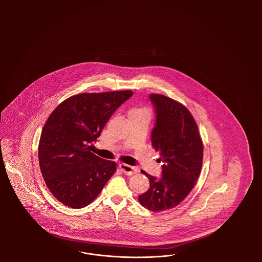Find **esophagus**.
Masks as SVG:
<instances>
[{"instance_id": "esophagus-1", "label": "esophagus", "mask_w": 262, "mask_h": 262, "mask_svg": "<svg viewBox=\"0 0 262 262\" xmlns=\"http://www.w3.org/2000/svg\"><path fill=\"white\" fill-rule=\"evenodd\" d=\"M119 167L120 169L122 170V172L125 174H127V176H130V174H134L136 173V168L135 167L127 165V164H125V163H120Z\"/></svg>"}]
</instances>
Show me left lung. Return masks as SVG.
<instances>
[{
	"mask_svg": "<svg viewBox=\"0 0 262 262\" xmlns=\"http://www.w3.org/2000/svg\"><path fill=\"white\" fill-rule=\"evenodd\" d=\"M155 111L151 146L163 162L159 178L147 174L150 188L139 195L140 204L159 212L179 206L190 193L203 164V142L189 111L171 98L150 94Z\"/></svg>",
	"mask_w": 262,
	"mask_h": 262,
	"instance_id": "left-lung-1",
	"label": "left lung"
}]
</instances>
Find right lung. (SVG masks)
<instances>
[{"label": "right lung", "mask_w": 262, "mask_h": 262, "mask_svg": "<svg viewBox=\"0 0 262 262\" xmlns=\"http://www.w3.org/2000/svg\"><path fill=\"white\" fill-rule=\"evenodd\" d=\"M133 94L126 90L72 96L49 116L40 136V170L48 188L65 206H88L114 174L115 162L97 157L90 145Z\"/></svg>", "instance_id": "obj_1"}]
</instances>
